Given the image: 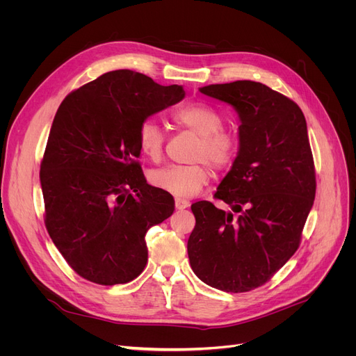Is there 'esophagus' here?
Instances as JSON below:
<instances>
[{"label":"esophagus","mask_w":356,"mask_h":356,"mask_svg":"<svg viewBox=\"0 0 356 356\" xmlns=\"http://www.w3.org/2000/svg\"><path fill=\"white\" fill-rule=\"evenodd\" d=\"M175 204H176V209L183 211V209H186V208L189 207L191 202L186 200V199H181V197H176V199H175Z\"/></svg>","instance_id":"esophagus-1"}]
</instances>
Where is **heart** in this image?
<instances>
[{"mask_svg":"<svg viewBox=\"0 0 356 356\" xmlns=\"http://www.w3.org/2000/svg\"><path fill=\"white\" fill-rule=\"evenodd\" d=\"M176 125L192 131L199 137L195 147L193 160L207 161L216 170L229 165L238 152V141L234 134L223 131V118L212 106L195 102L183 105L172 115ZM137 143L143 156L152 161H160L164 147V133L152 120L141 122ZM211 172L204 163L189 165H167L149 175L156 188L179 197L196 195L209 181Z\"/></svg>","mask_w":356,"mask_h":356,"instance_id":"heart-1","label":"heart"}]
</instances>
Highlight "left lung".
I'll return each mask as SVG.
<instances>
[{
    "label": "left lung",
    "mask_w": 356,
    "mask_h": 356,
    "mask_svg": "<svg viewBox=\"0 0 356 356\" xmlns=\"http://www.w3.org/2000/svg\"><path fill=\"white\" fill-rule=\"evenodd\" d=\"M238 114V153L215 197L202 200L188 241L193 273L211 287L244 293L267 283L300 244L316 177L302 109L268 86L236 81L199 88Z\"/></svg>",
    "instance_id": "8db88e82"
}]
</instances>
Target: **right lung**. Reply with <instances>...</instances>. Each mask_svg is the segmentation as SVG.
I'll return each instance as SVG.
<instances>
[{"label":"right lung","mask_w":356,"mask_h":356,"mask_svg":"<svg viewBox=\"0 0 356 356\" xmlns=\"http://www.w3.org/2000/svg\"><path fill=\"white\" fill-rule=\"evenodd\" d=\"M181 85L161 86L128 69L72 92L53 120L40 167L46 228L81 277L124 284L147 264V231L175 211L136 159L143 121L180 102Z\"/></svg>","instance_id":"right-lung-1"}]
</instances>
